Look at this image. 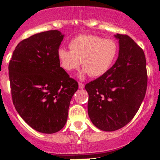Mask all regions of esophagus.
Here are the masks:
<instances>
[{
    "mask_svg": "<svg viewBox=\"0 0 160 160\" xmlns=\"http://www.w3.org/2000/svg\"><path fill=\"white\" fill-rule=\"evenodd\" d=\"M79 88H80V89H83V88H84V84L82 83H79Z\"/></svg>",
    "mask_w": 160,
    "mask_h": 160,
    "instance_id": "1",
    "label": "esophagus"
}]
</instances>
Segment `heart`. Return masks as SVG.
Masks as SVG:
<instances>
[{"label":"heart","instance_id":"1","mask_svg":"<svg viewBox=\"0 0 160 160\" xmlns=\"http://www.w3.org/2000/svg\"><path fill=\"white\" fill-rule=\"evenodd\" d=\"M70 50L60 48L57 52L61 67L66 72L83 67L80 77H98L108 72L118 53L117 42L111 38L94 35H80L70 42Z\"/></svg>","mask_w":160,"mask_h":160}]
</instances>
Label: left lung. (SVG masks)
<instances>
[{
    "mask_svg": "<svg viewBox=\"0 0 160 160\" xmlns=\"http://www.w3.org/2000/svg\"><path fill=\"white\" fill-rule=\"evenodd\" d=\"M118 57L101 77L86 84L88 115L98 128L113 132L126 125L135 115L147 88L143 50L126 35L116 34Z\"/></svg>",
    "mask_w": 160,
    "mask_h": 160,
    "instance_id": "left-lung-1",
    "label": "left lung"
}]
</instances>
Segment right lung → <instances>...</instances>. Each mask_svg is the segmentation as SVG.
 Here are the masks:
<instances>
[{"label": "right lung", "instance_id": "right-lung-1", "mask_svg": "<svg viewBox=\"0 0 160 160\" xmlns=\"http://www.w3.org/2000/svg\"><path fill=\"white\" fill-rule=\"evenodd\" d=\"M64 38L58 30L37 33L18 44L9 62L16 111L33 129L46 134L66 125L78 83L60 67L57 52Z\"/></svg>", "mask_w": 160, "mask_h": 160}]
</instances>
